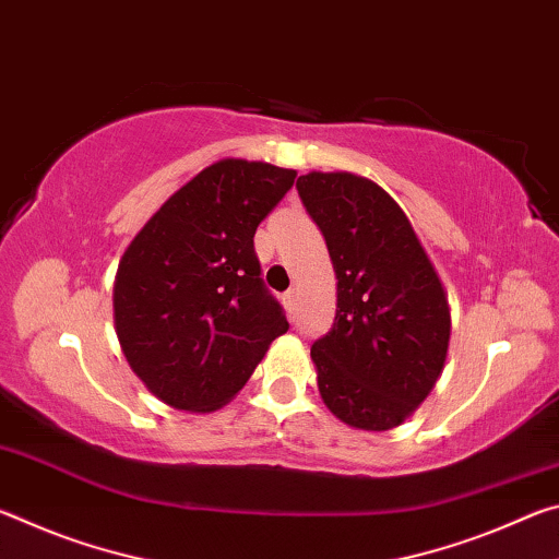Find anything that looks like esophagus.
<instances>
[{
	"label": "esophagus",
	"mask_w": 559,
	"mask_h": 559,
	"mask_svg": "<svg viewBox=\"0 0 559 559\" xmlns=\"http://www.w3.org/2000/svg\"><path fill=\"white\" fill-rule=\"evenodd\" d=\"M283 302H286V306H288V310H293V308H296V302H298V290H296V288H290V290H286V296H283Z\"/></svg>",
	"instance_id": "obj_1"
}]
</instances>
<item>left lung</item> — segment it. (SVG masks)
<instances>
[{
  "mask_svg": "<svg viewBox=\"0 0 559 559\" xmlns=\"http://www.w3.org/2000/svg\"><path fill=\"white\" fill-rule=\"evenodd\" d=\"M296 187L337 278L335 323L310 347L320 396L347 427H400L447 362V290L402 206L372 179L308 173Z\"/></svg>",
  "mask_w": 559,
  "mask_h": 559,
  "instance_id": "left-lung-1",
  "label": "left lung"
}]
</instances>
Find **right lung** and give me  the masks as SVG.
Segmentation results:
<instances>
[{"label":"right lung","mask_w":559,"mask_h":559,"mask_svg":"<svg viewBox=\"0 0 559 559\" xmlns=\"http://www.w3.org/2000/svg\"><path fill=\"white\" fill-rule=\"evenodd\" d=\"M296 169L226 157L159 206L122 253L112 316L130 370L157 400L214 412L288 330L253 234Z\"/></svg>","instance_id":"1"}]
</instances>
